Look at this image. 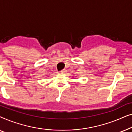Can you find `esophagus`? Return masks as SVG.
<instances>
[{"mask_svg": "<svg viewBox=\"0 0 132 132\" xmlns=\"http://www.w3.org/2000/svg\"><path fill=\"white\" fill-rule=\"evenodd\" d=\"M67 71V70L66 69H63V70H61L60 72L61 73H66Z\"/></svg>", "mask_w": 132, "mask_h": 132, "instance_id": "1", "label": "esophagus"}]
</instances>
